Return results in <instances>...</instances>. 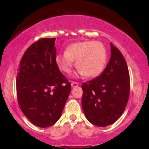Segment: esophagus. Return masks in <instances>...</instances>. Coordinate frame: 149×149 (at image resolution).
Returning <instances> with one entry per match:
<instances>
[{"label":"esophagus","mask_w":149,"mask_h":149,"mask_svg":"<svg viewBox=\"0 0 149 149\" xmlns=\"http://www.w3.org/2000/svg\"><path fill=\"white\" fill-rule=\"evenodd\" d=\"M78 85H79V83L77 82H74V81H73V82H72V83H71V86L72 87H76L78 86Z\"/></svg>","instance_id":"esophagus-1"}]
</instances>
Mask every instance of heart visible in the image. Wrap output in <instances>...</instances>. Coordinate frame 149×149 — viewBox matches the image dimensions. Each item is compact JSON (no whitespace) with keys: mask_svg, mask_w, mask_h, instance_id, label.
I'll use <instances>...</instances> for the list:
<instances>
[{"mask_svg":"<svg viewBox=\"0 0 149 149\" xmlns=\"http://www.w3.org/2000/svg\"><path fill=\"white\" fill-rule=\"evenodd\" d=\"M107 59V49L101 42L87 40L69 45L66 52L57 55L56 61L61 70L70 73L74 66V60H77L79 74L91 78L101 74Z\"/></svg>","mask_w":149,"mask_h":149,"instance_id":"b5f03b06","label":"heart"}]
</instances>
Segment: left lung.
Masks as SVG:
<instances>
[{"mask_svg": "<svg viewBox=\"0 0 149 149\" xmlns=\"http://www.w3.org/2000/svg\"><path fill=\"white\" fill-rule=\"evenodd\" d=\"M111 52V58L103 72L81 86V104L85 117L99 127L115 123L124 112L130 96L127 63L121 52L112 43Z\"/></svg>", "mask_w": 149, "mask_h": 149, "instance_id": "8db88e82", "label": "left lung"}]
</instances>
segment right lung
I'll use <instances>...</instances> for the list:
<instances>
[{
	"instance_id": "1",
	"label": "right lung",
	"mask_w": 149,
	"mask_h": 149,
	"mask_svg": "<svg viewBox=\"0 0 149 149\" xmlns=\"http://www.w3.org/2000/svg\"><path fill=\"white\" fill-rule=\"evenodd\" d=\"M56 38H40L22 57L16 78L20 109L34 125L48 127L60 119L71 84L57 64Z\"/></svg>"
}]
</instances>
